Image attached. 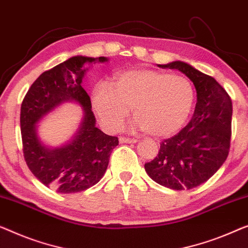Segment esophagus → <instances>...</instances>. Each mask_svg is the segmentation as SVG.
Returning a JSON list of instances; mask_svg holds the SVG:
<instances>
[{
	"label": "esophagus",
	"mask_w": 248,
	"mask_h": 248,
	"mask_svg": "<svg viewBox=\"0 0 248 248\" xmlns=\"http://www.w3.org/2000/svg\"><path fill=\"white\" fill-rule=\"evenodd\" d=\"M120 143H136V140L135 139H130V138H124V136H122L120 138Z\"/></svg>",
	"instance_id": "1"
}]
</instances>
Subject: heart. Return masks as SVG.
<instances>
[{"mask_svg":"<svg viewBox=\"0 0 248 248\" xmlns=\"http://www.w3.org/2000/svg\"><path fill=\"white\" fill-rule=\"evenodd\" d=\"M195 91L188 78L153 69L118 74L112 87L96 86L92 106L106 130L117 131L132 108L133 127L155 138L177 132L191 112Z\"/></svg>","mask_w":248,"mask_h":248,"instance_id":"b5f03b06","label":"heart"}]
</instances>
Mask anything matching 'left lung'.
<instances>
[{
    "label": "left lung",
    "mask_w": 248,
    "mask_h": 248,
    "mask_svg": "<svg viewBox=\"0 0 248 248\" xmlns=\"http://www.w3.org/2000/svg\"><path fill=\"white\" fill-rule=\"evenodd\" d=\"M157 66L185 74L195 85L197 103L188 125L161 143L156 157L144 164L145 171L153 181L167 188H196L213 177L227 159L232 99L215 78L191 64L172 62Z\"/></svg>",
    "instance_id": "left-lung-1"
}]
</instances>
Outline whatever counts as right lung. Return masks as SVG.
<instances>
[{"label": "right lung", "instance_id": "1", "mask_svg": "<svg viewBox=\"0 0 248 248\" xmlns=\"http://www.w3.org/2000/svg\"><path fill=\"white\" fill-rule=\"evenodd\" d=\"M106 62V57L75 56L45 71L31 85L21 105L23 154L32 173L41 184L59 193L79 192L91 188L105 174L116 136L96 127L91 98L81 87L86 63ZM73 101L83 109V118L71 140L58 148L46 146L37 124L64 102Z\"/></svg>", "mask_w": 248, "mask_h": 248}]
</instances>
